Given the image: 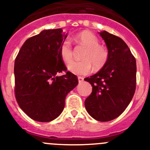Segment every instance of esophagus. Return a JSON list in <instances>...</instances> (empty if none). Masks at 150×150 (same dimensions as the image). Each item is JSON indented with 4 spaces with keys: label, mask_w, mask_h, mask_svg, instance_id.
Returning <instances> with one entry per match:
<instances>
[{
    "label": "esophagus",
    "mask_w": 150,
    "mask_h": 150,
    "mask_svg": "<svg viewBox=\"0 0 150 150\" xmlns=\"http://www.w3.org/2000/svg\"><path fill=\"white\" fill-rule=\"evenodd\" d=\"M83 79H83V77H81V76H79V77H78V81H79V83H83Z\"/></svg>",
    "instance_id": "1"
}]
</instances>
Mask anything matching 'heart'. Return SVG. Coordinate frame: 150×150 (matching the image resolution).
<instances>
[{
  "label": "heart",
  "mask_w": 150,
  "mask_h": 150,
  "mask_svg": "<svg viewBox=\"0 0 150 150\" xmlns=\"http://www.w3.org/2000/svg\"><path fill=\"white\" fill-rule=\"evenodd\" d=\"M76 40L87 46L82 58L83 60L73 61L67 64V70L72 74L83 76L89 74L92 65L95 69H100L107 63L108 50L105 46L99 44V40L88 30H83L76 35ZM59 55L64 62H71L73 57V50L71 41L64 40L59 47Z\"/></svg>",
  "instance_id": "1"
}]
</instances>
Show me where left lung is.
<instances>
[{"instance_id":"1","label":"left lung","mask_w":150,"mask_h":150,"mask_svg":"<svg viewBox=\"0 0 150 150\" xmlns=\"http://www.w3.org/2000/svg\"><path fill=\"white\" fill-rule=\"evenodd\" d=\"M108 50V59L97 74L85 78L92 92L85 100L88 114L100 122L114 120L125 111L136 88L135 58L122 39L106 30L99 33Z\"/></svg>"}]
</instances>
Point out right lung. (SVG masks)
<instances>
[{
	"label": "right lung",
	"mask_w": 150,
	"mask_h": 150,
	"mask_svg": "<svg viewBox=\"0 0 150 150\" xmlns=\"http://www.w3.org/2000/svg\"><path fill=\"white\" fill-rule=\"evenodd\" d=\"M67 34L62 28L42 30L24 43L15 60V95L21 109L32 120L48 122L62 112L67 94L78 84L66 71L59 47Z\"/></svg>",
	"instance_id": "1"
}]
</instances>
